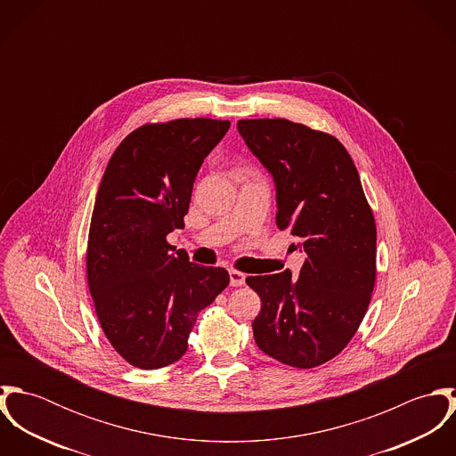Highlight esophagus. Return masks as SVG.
<instances>
[{
	"label": "esophagus",
	"instance_id": "1",
	"mask_svg": "<svg viewBox=\"0 0 456 456\" xmlns=\"http://www.w3.org/2000/svg\"><path fill=\"white\" fill-rule=\"evenodd\" d=\"M246 282V275L239 270H230V284L232 286H242Z\"/></svg>",
	"mask_w": 456,
	"mask_h": 456
}]
</instances>
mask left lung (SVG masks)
<instances>
[{
	"label": "left lung",
	"mask_w": 456,
	"mask_h": 456,
	"mask_svg": "<svg viewBox=\"0 0 456 456\" xmlns=\"http://www.w3.org/2000/svg\"><path fill=\"white\" fill-rule=\"evenodd\" d=\"M275 184L279 230L305 253L291 272L246 282L261 298L253 322L261 351L281 363L313 369L337 356L362 323L376 282V223L358 170L331 134L288 119L237 123Z\"/></svg>",
	"instance_id": "left-lung-1"
}]
</instances>
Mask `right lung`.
Returning <instances> with one entry per match:
<instances>
[{
    "label": "right lung",
    "mask_w": 456,
    "mask_h": 456,
    "mask_svg": "<svg viewBox=\"0 0 456 456\" xmlns=\"http://www.w3.org/2000/svg\"><path fill=\"white\" fill-rule=\"evenodd\" d=\"M230 121L143 125L114 151L93 208L87 282L112 347L133 367H167L188 351L198 313L228 286L221 266L190 261L167 235L184 226L196 174Z\"/></svg>",
    "instance_id": "1"
}]
</instances>
